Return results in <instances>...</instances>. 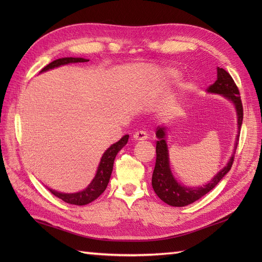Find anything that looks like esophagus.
<instances>
[{"label": "esophagus", "instance_id": "obj_1", "mask_svg": "<svg viewBox=\"0 0 262 262\" xmlns=\"http://www.w3.org/2000/svg\"><path fill=\"white\" fill-rule=\"evenodd\" d=\"M133 138H134L135 141H144V140H147V134L144 130H138L134 133Z\"/></svg>", "mask_w": 262, "mask_h": 262}]
</instances>
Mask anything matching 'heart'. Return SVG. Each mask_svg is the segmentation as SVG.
<instances>
[{
    "instance_id": "b5f03b06",
    "label": "heart",
    "mask_w": 262,
    "mask_h": 262,
    "mask_svg": "<svg viewBox=\"0 0 262 262\" xmlns=\"http://www.w3.org/2000/svg\"><path fill=\"white\" fill-rule=\"evenodd\" d=\"M165 74L168 75V77H176V72H173V71H171V70H168L165 72Z\"/></svg>"
}]
</instances>
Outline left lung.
Masks as SVG:
<instances>
[{"label": "left lung", "instance_id": "1", "mask_svg": "<svg viewBox=\"0 0 262 262\" xmlns=\"http://www.w3.org/2000/svg\"><path fill=\"white\" fill-rule=\"evenodd\" d=\"M208 92L223 94L224 97L229 98L231 101L235 104L236 114H237V127L240 129L243 120V105L240 97V91L236 86L234 80L226 72L224 69L217 68V80L213 84L208 86ZM157 136L159 141L157 142V162H155V168L152 176V187L158 197L163 200L165 204L174 207H183V206L190 205L196 202L199 198L208 193L217 183H219L224 176L232 168V164L234 162V154L236 152V147L238 144V136L236 137L235 148L233 155L231 157L229 163L223 168V170L217 173L214 179L209 181V183L200 187V188H187L178 183L177 180L171 173L170 165H169V153L168 146L164 141L165 136V128L158 127L157 128Z\"/></svg>", "mask_w": 262, "mask_h": 262}]
</instances>
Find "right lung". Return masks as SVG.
Returning <instances> with one entry per match:
<instances>
[{
  "mask_svg": "<svg viewBox=\"0 0 262 262\" xmlns=\"http://www.w3.org/2000/svg\"><path fill=\"white\" fill-rule=\"evenodd\" d=\"M89 62V59L85 58H75V57H64V58H58L54 62L49 63L47 66H45L40 72H45L54 68H58L60 65H65V64H70V63H84ZM128 135H125L124 137L120 138V141L117 143L113 144L107 151L104 152L102 155L101 161H100L99 168L97 171V174L94 177V179L92 182L89 185V187L85 189V190L80 191V192H75V193H63V192H58L55 191L53 189H49L54 196H56L57 198L64 200L65 203L71 204V205H77V206H83L86 205L89 203L93 202L94 199H97L100 194H101L105 188L108 186V182L110 179L111 172H113L114 168V161L117 153H118L120 149L124 147L127 142H128Z\"/></svg>",
  "mask_w": 262,
  "mask_h": 262,
  "instance_id": "add662e5",
  "label": "right lung"
}]
</instances>
